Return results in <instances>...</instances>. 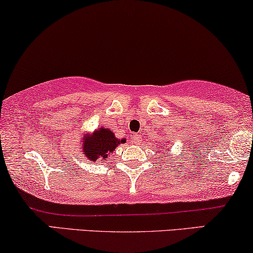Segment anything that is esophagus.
Returning a JSON list of instances; mask_svg holds the SVG:
<instances>
[{
    "mask_svg": "<svg viewBox=\"0 0 253 253\" xmlns=\"http://www.w3.org/2000/svg\"><path fill=\"white\" fill-rule=\"evenodd\" d=\"M132 142L135 143V144H139V143H141V137H139L138 135H133L132 136Z\"/></svg>",
    "mask_w": 253,
    "mask_h": 253,
    "instance_id": "34e87169",
    "label": "esophagus"
}]
</instances>
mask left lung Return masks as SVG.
<instances>
[{
    "mask_svg": "<svg viewBox=\"0 0 253 253\" xmlns=\"http://www.w3.org/2000/svg\"><path fill=\"white\" fill-rule=\"evenodd\" d=\"M169 157H170V156H169Z\"/></svg>",
    "mask_w": 253,
    "mask_h": 253,
    "instance_id": "8db88e82",
    "label": "left lung"
}]
</instances>
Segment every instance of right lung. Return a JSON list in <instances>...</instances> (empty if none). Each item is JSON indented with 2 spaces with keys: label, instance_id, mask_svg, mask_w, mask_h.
<instances>
[{
  "label": "right lung",
  "instance_id": "obj_1",
  "mask_svg": "<svg viewBox=\"0 0 253 253\" xmlns=\"http://www.w3.org/2000/svg\"><path fill=\"white\" fill-rule=\"evenodd\" d=\"M121 143H126V139H118L114 132L107 127H98L91 135H86L83 138L82 154L90 162L104 161Z\"/></svg>",
  "mask_w": 253,
  "mask_h": 253
}]
</instances>
